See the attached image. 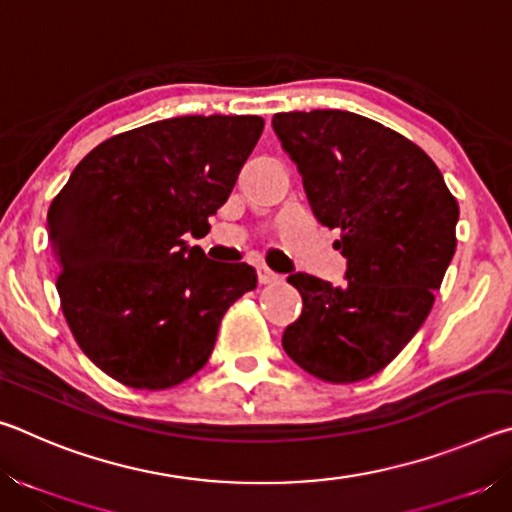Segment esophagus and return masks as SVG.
<instances>
[{
  "label": "esophagus",
  "instance_id": "34e87169",
  "mask_svg": "<svg viewBox=\"0 0 512 512\" xmlns=\"http://www.w3.org/2000/svg\"><path fill=\"white\" fill-rule=\"evenodd\" d=\"M257 277H259V284H273V282H280L282 280L280 275L273 273L271 268H266V266H259Z\"/></svg>",
  "mask_w": 512,
  "mask_h": 512
}]
</instances>
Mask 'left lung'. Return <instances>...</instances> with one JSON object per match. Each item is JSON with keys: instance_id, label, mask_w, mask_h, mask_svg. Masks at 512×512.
Masks as SVG:
<instances>
[{"instance_id": "obj_1", "label": "left lung", "mask_w": 512, "mask_h": 512, "mask_svg": "<svg viewBox=\"0 0 512 512\" xmlns=\"http://www.w3.org/2000/svg\"><path fill=\"white\" fill-rule=\"evenodd\" d=\"M273 131L298 164L311 212L341 230L343 284L289 275L302 314L282 345L302 370L352 384L391 363L433 307L456 250L458 203L418 144L345 110L280 112Z\"/></svg>"}]
</instances>
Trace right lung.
<instances>
[{
  "mask_svg": "<svg viewBox=\"0 0 512 512\" xmlns=\"http://www.w3.org/2000/svg\"><path fill=\"white\" fill-rule=\"evenodd\" d=\"M264 119L192 115L101 142L51 201L47 235L60 307L94 366L137 391L201 370L221 318L257 287L248 264H216L203 237L228 201Z\"/></svg>",
  "mask_w": 512,
  "mask_h": 512,
  "instance_id": "add662e5",
  "label": "right lung"
}]
</instances>
